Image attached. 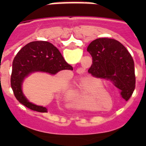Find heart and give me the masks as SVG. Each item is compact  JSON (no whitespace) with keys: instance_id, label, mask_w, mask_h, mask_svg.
<instances>
[{"instance_id":"obj_1","label":"heart","mask_w":146,"mask_h":146,"mask_svg":"<svg viewBox=\"0 0 146 146\" xmlns=\"http://www.w3.org/2000/svg\"><path fill=\"white\" fill-rule=\"evenodd\" d=\"M99 88H101V83L99 82H98V86H90L86 84L84 81L81 80L79 82L78 89L74 94V96H73L72 101L74 104L82 108H90L88 100L98 102L102 101L103 97L107 96L106 93L103 90H99L96 91ZM94 91H95V92H94Z\"/></svg>"}]
</instances>
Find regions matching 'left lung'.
Listing matches in <instances>:
<instances>
[{"label":"left lung","mask_w":146,"mask_h":146,"mask_svg":"<svg viewBox=\"0 0 146 146\" xmlns=\"http://www.w3.org/2000/svg\"><path fill=\"white\" fill-rule=\"evenodd\" d=\"M87 51L93 59L89 74L111 81L128 101L135 91V74L133 58L126 47L115 39L100 38L91 42Z\"/></svg>","instance_id":"obj_1"}]
</instances>
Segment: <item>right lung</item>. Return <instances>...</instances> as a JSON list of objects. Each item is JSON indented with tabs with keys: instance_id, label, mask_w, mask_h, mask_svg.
I'll return each mask as SVG.
<instances>
[{
	"instance_id": "1",
	"label": "right lung",
	"mask_w": 146,
	"mask_h": 146,
	"mask_svg": "<svg viewBox=\"0 0 146 146\" xmlns=\"http://www.w3.org/2000/svg\"><path fill=\"white\" fill-rule=\"evenodd\" d=\"M73 70L59 52L57 47L46 41H36L27 44L18 52L12 63L11 86L15 97L22 104L40 113H47V109L28 102L22 91L25 77L34 72L56 74L61 70Z\"/></svg>"
}]
</instances>
